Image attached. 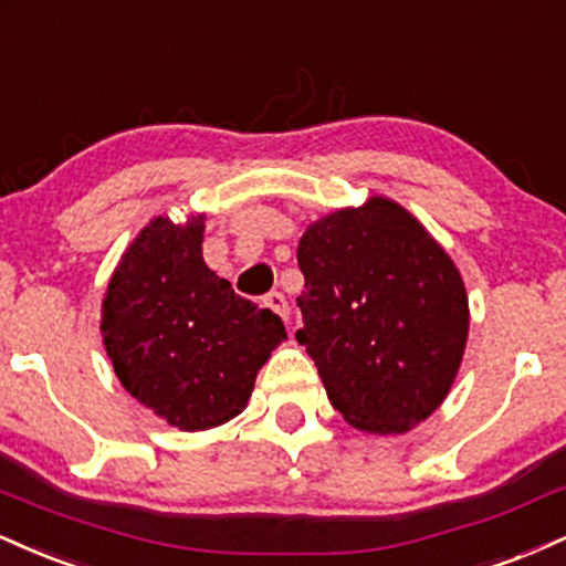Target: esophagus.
I'll list each match as a JSON object with an SVG mask.
<instances>
[{"instance_id":"obj_1","label":"esophagus","mask_w":566,"mask_h":566,"mask_svg":"<svg viewBox=\"0 0 566 566\" xmlns=\"http://www.w3.org/2000/svg\"><path fill=\"white\" fill-rule=\"evenodd\" d=\"M264 304H268L275 315H281L283 321H289V302H285V296L281 294V291H272V294L264 296Z\"/></svg>"}]
</instances>
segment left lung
Segmentation results:
<instances>
[{"label":"left lung","instance_id":"left-lung-1","mask_svg":"<svg viewBox=\"0 0 566 566\" xmlns=\"http://www.w3.org/2000/svg\"><path fill=\"white\" fill-rule=\"evenodd\" d=\"M304 328L344 421L402 434L440 408L469 338V296L453 259L384 196L312 222L296 249Z\"/></svg>","mask_w":566,"mask_h":566}]
</instances>
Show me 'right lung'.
<instances>
[{"label":"right lung","instance_id":"1","mask_svg":"<svg viewBox=\"0 0 566 566\" xmlns=\"http://www.w3.org/2000/svg\"><path fill=\"white\" fill-rule=\"evenodd\" d=\"M201 243L203 214L185 224L150 219L113 270L99 321L122 387L182 431L241 413L259 368L285 338L275 312L206 268Z\"/></svg>","mask_w":566,"mask_h":566}]
</instances>
